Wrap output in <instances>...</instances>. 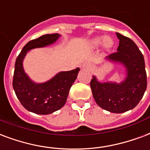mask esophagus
<instances>
[{"instance_id": "obj_1", "label": "esophagus", "mask_w": 150, "mask_h": 150, "mask_svg": "<svg viewBox=\"0 0 150 150\" xmlns=\"http://www.w3.org/2000/svg\"><path fill=\"white\" fill-rule=\"evenodd\" d=\"M81 68L83 69V70H90V68H91V64H89V63H83V64L81 65Z\"/></svg>"}]
</instances>
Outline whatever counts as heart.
<instances>
[{
    "instance_id": "1",
    "label": "heart",
    "mask_w": 150,
    "mask_h": 150,
    "mask_svg": "<svg viewBox=\"0 0 150 150\" xmlns=\"http://www.w3.org/2000/svg\"><path fill=\"white\" fill-rule=\"evenodd\" d=\"M102 37H98L93 38V39L91 40L90 42V46L92 48H97L100 45L101 43H102ZM113 45H114V42H113V39L110 37H105L104 38V41H103V45H104V48L105 50H109L112 47Z\"/></svg>"
}]
</instances>
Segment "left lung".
<instances>
[{"mask_svg": "<svg viewBox=\"0 0 150 150\" xmlns=\"http://www.w3.org/2000/svg\"><path fill=\"white\" fill-rule=\"evenodd\" d=\"M120 40L117 52L106 59L120 63L127 71V77L122 83H100L93 76L90 87L93 97L100 108L113 113H122L133 109L144 95L147 86L145 60L134 42L116 33Z\"/></svg>", "mask_w": 150, "mask_h": 150, "instance_id": "obj_1", "label": "left lung"}]
</instances>
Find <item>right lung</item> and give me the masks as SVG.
<instances>
[{"mask_svg":"<svg viewBox=\"0 0 150 150\" xmlns=\"http://www.w3.org/2000/svg\"><path fill=\"white\" fill-rule=\"evenodd\" d=\"M60 37L59 34H45L31 40L23 48L16 58L12 82L13 89L22 105L31 112L48 115L62 108L80 70L77 67L68 71H61L43 83H34L25 73L23 60L27 52L34 48L50 45Z\"/></svg>","mask_w":150,"mask_h":150,"instance_id":"1","label":"right lung"}]
</instances>
